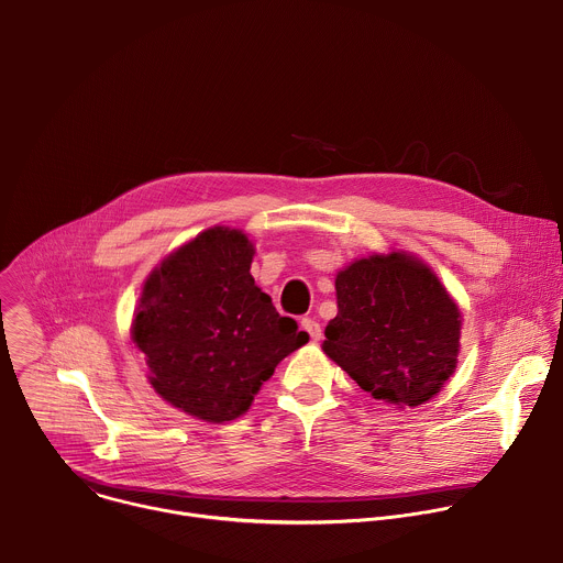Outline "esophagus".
Masks as SVG:
<instances>
[{
	"label": "esophagus",
	"mask_w": 563,
	"mask_h": 563,
	"mask_svg": "<svg viewBox=\"0 0 563 563\" xmlns=\"http://www.w3.org/2000/svg\"><path fill=\"white\" fill-rule=\"evenodd\" d=\"M302 330L311 336V341H320V336H323V330H320V323L313 318H302Z\"/></svg>",
	"instance_id": "1"
}]
</instances>
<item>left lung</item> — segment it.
Here are the masks:
<instances>
[{
	"label": "left lung",
	"instance_id": "left-lung-1",
	"mask_svg": "<svg viewBox=\"0 0 563 563\" xmlns=\"http://www.w3.org/2000/svg\"><path fill=\"white\" fill-rule=\"evenodd\" d=\"M336 305L323 352L383 404L423 406L454 374L461 309L415 254L356 258L336 274Z\"/></svg>",
	"mask_w": 563,
	"mask_h": 563
}]
</instances>
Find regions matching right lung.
<instances>
[{"label": "right lung", "mask_w": 563, "mask_h": 563, "mask_svg": "<svg viewBox=\"0 0 563 563\" xmlns=\"http://www.w3.org/2000/svg\"><path fill=\"white\" fill-rule=\"evenodd\" d=\"M254 254L243 229L209 227L153 267L133 313L151 387L207 423L243 417L276 365L309 341L256 285Z\"/></svg>", "instance_id": "obj_1"}]
</instances>
